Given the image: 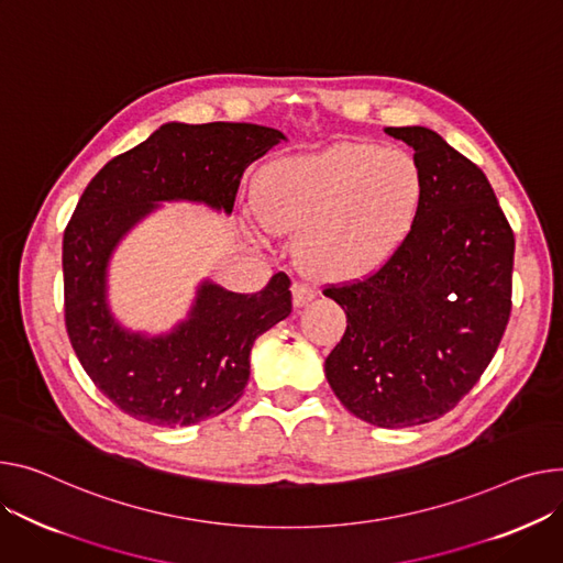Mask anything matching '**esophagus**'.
<instances>
[{"instance_id": "34e87169", "label": "esophagus", "mask_w": 563, "mask_h": 563, "mask_svg": "<svg viewBox=\"0 0 563 563\" xmlns=\"http://www.w3.org/2000/svg\"><path fill=\"white\" fill-rule=\"evenodd\" d=\"M291 296H294V306H296V308H301V306H306V303H310V301H312V298L317 296V291H314V287H312V285L301 283V280H296V283L291 285Z\"/></svg>"}]
</instances>
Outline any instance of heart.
<instances>
[{
  "label": "heart",
  "instance_id": "1",
  "mask_svg": "<svg viewBox=\"0 0 563 563\" xmlns=\"http://www.w3.org/2000/svg\"><path fill=\"white\" fill-rule=\"evenodd\" d=\"M423 201L415 158L371 142H340L272 163L257 178V212L276 233H301V260L323 278L380 269L407 242Z\"/></svg>",
  "mask_w": 563,
  "mask_h": 563
}]
</instances>
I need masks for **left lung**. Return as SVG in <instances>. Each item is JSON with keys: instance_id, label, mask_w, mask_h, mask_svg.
Here are the masks:
<instances>
[{"instance_id": "obj_1", "label": "left lung", "mask_w": 563, "mask_h": 563, "mask_svg": "<svg viewBox=\"0 0 563 563\" xmlns=\"http://www.w3.org/2000/svg\"><path fill=\"white\" fill-rule=\"evenodd\" d=\"M385 131L415 148L423 201L380 269L323 287L349 323L325 378L357 419L411 428L451 411L494 360L511 314L514 231L484 172L439 133Z\"/></svg>"}]
</instances>
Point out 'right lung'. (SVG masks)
Here are the masks:
<instances>
[{"mask_svg": "<svg viewBox=\"0 0 563 563\" xmlns=\"http://www.w3.org/2000/svg\"><path fill=\"white\" fill-rule=\"evenodd\" d=\"M285 135L257 124H165L106 163L63 233L65 328L74 353L124 415L152 426H192L233 407L249 383L257 336L289 317V276L235 294L203 283L190 319L146 340L115 323L106 303L108 257L158 201H203L233 212L244 169Z\"/></svg>", "mask_w": 563, "mask_h": 563, "instance_id": "1", "label": "right lung"}]
</instances>
